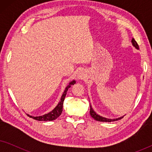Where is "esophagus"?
I'll list each match as a JSON object with an SVG mask.
<instances>
[{
    "label": "esophagus",
    "mask_w": 152,
    "mask_h": 152,
    "mask_svg": "<svg viewBox=\"0 0 152 152\" xmlns=\"http://www.w3.org/2000/svg\"><path fill=\"white\" fill-rule=\"evenodd\" d=\"M85 78V74L84 71L82 70H80L79 71V72L77 73V79L78 80H84Z\"/></svg>",
    "instance_id": "1"
}]
</instances>
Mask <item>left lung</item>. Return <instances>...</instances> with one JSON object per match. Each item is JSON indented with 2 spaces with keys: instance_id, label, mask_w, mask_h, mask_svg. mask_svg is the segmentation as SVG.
I'll return each mask as SVG.
<instances>
[{
  "instance_id": "8db88e82",
  "label": "left lung",
  "mask_w": 152,
  "mask_h": 152,
  "mask_svg": "<svg viewBox=\"0 0 152 152\" xmlns=\"http://www.w3.org/2000/svg\"><path fill=\"white\" fill-rule=\"evenodd\" d=\"M132 45H134V46L136 48V49L139 50V46L138 45V43L136 41H135V39L133 38L132 40ZM90 115H91V117H92L93 119H95V120H97V121H99V122H113V121H116V120H120L122 119V118L124 117V115L122 116V117L120 118H115V119H109V118H104L102 116H100L98 114H97L94 111V110L93 109L92 107H91V105L90 104Z\"/></svg>"
}]
</instances>
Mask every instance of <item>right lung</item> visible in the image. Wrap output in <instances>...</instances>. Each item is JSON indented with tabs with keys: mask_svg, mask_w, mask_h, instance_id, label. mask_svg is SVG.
I'll list each match as a JSON object with an SVG mask.
<instances>
[{
	"mask_svg": "<svg viewBox=\"0 0 152 152\" xmlns=\"http://www.w3.org/2000/svg\"><path fill=\"white\" fill-rule=\"evenodd\" d=\"M75 84V81L72 80V82H70L69 84H68V86L66 87L65 90H64V92L63 93L62 96L61 97V100H60L59 102L58 103V104L56 106V107L53 110V111H51L50 112H49V113L45 114V115H43L41 116H36V117H34V116H32L30 115H28L30 116V118H33V119L39 120V121H52V120H55V119H57V118L61 115L62 113V111H63L64 101V99H65V97L66 95V93H67L68 88H69L71 86H72V85H74Z\"/></svg>",
	"mask_w": 152,
	"mask_h": 152,
	"instance_id": "right-lung-1",
	"label": "right lung"
}]
</instances>
